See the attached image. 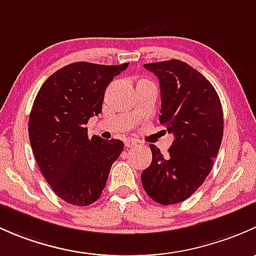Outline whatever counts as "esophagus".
I'll list each match as a JSON object with an SVG mask.
<instances>
[{
  "label": "esophagus",
  "mask_w": 256,
  "mask_h": 256,
  "mask_svg": "<svg viewBox=\"0 0 256 256\" xmlns=\"http://www.w3.org/2000/svg\"><path fill=\"white\" fill-rule=\"evenodd\" d=\"M124 144L127 148H133L134 146H136V142L134 140V139H127Z\"/></svg>",
  "instance_id": "34e87169"
}]
</instances>
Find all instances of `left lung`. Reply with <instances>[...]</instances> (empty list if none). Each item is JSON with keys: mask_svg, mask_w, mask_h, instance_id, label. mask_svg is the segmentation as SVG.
<instances>
[{"mask_svg": "<svg viewBox=\"0 0 256 256\" xmlns=\"http://www.w3.org/2000/svg\"><path fill=\"white\" fill-rule=\"evenodd\" d=\"M160 84V123L174 134L162 154L150 146L152 160L142 172L150 198L160 204L185 201L206 180L223 138V110L212 84L181 60L144 64Z\"/></svg>", "mask_w": 256, "mask_h": 256, "instance_id": "8db88e82", "label": "left lung"}]
</instances>
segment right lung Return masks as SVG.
<instances>
[{"mask_svg":"<svg viewBox=\"0 0 256 256\" xmlns=\"http://www.w3.org/2000/svg\"><path fill=\"white\" fill-rule=\"evenodd\" d=\"M127 66L72 62L50 75L34 100L28 133L36 164L55 194L74 206L100 198L124 146L90 138L86 124L102 112L107 86Z\"/></svg>","mask_w":256,"mask_h":256,"instance_id":"right-lung-1","label":"right lung"}]
</instances>
